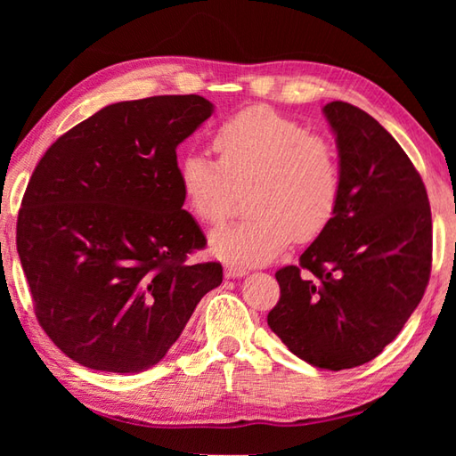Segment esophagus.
Wrapping results in <instances>:
<instances>
[{
	"label": "esophagus",
	"mask_w": 456,
	"mask_h": 456,
	"mask_svg": "<svg viewBox=\"0 0 456 456\" xmlns=\"http://www.w3.org/2000/svg\"><path fill=\"white\" fill-rule=\"evenodd\" d=\"M225 274L229 278H240L247 274V268L245 266H239V265H233V263H227L225 265Z\"/></svg>",
	"instance_id": "1"
}]
</instances>
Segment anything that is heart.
Segmentation results:
<instances>
[{"label":"heart","instance_id":"b5f03b06","mask_svg":"<svg viewBox=\"0 0 456 456\" xmlns=\"http://www.w3.org/2000/svg\"><path fill=\"white\" fill-rule=\"evenodd\" d=\"M217 160L190 152L180 162L183 198L201 223L217 227L247 193L250 217L211 235L227 263L253 266L331 225L341 203L343 172L335 144L307 125L268 108H248L213 133Z\"/></svg>","mask_w":456,"mask_h":456}]
</instances>
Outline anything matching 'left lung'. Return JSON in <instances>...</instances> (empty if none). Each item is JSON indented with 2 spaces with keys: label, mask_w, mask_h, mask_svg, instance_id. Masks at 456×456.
<instances>
[{
  "label": "left lung",
  "mask_w": 456,
  "mask_h": 456,
  "mask_svg": "<svg viewBox=\"0 0 456 456\" xmlns=\"http://www.w3.org/2000/svg\"><path fill=\"white\" fill-rule=\"evenodd\" d=\"M323 113L341 160V203L299 265L276 273L268 325L302 361L343 370L380 354L419 305L433 227L428 190L398 141L351 103Z\"/></svg>",
  "instance_id": "8db88e82"
}]
</instances>
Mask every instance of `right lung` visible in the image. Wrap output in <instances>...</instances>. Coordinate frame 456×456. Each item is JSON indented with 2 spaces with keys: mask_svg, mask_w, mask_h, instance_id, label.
Here are the masks:
<instances>
[{
  "mask_svg": "<svg viewBox=\"0 0 456 456\" xmlns=\"http://www.w3.org/2000/svg\"><path fill=\"white\" fill-rule=\"evenodd\" d=\"M211 113L193 94L111 103L37 164L17 253L38 323L78 364L147 370L221 284L219 263H188L206 235L182 209L176 160L178 144Z\"/></svg>",
  "mask_w": 456,
  "mask_h": 456,
  "instance_id": "add662e5",
  "label": "right lung"
}]
</instances>
